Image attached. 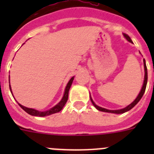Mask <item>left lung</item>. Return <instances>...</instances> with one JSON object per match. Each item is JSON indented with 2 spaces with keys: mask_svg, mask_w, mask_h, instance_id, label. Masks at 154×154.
<instances>
[{
  "mask_svg": "<svg viewBox=\"0 0 154 154\" xmlns=\"http://www.w3.org/2000/svg\"><path fill=\"white\" fill-rule=\"evenodd\" d=\"M123 35H124V37L126 38V39H127V41H129L130 42H131V43H133V42H132V40L130 39V38L129 37V35H126V34H123ZM143 64H144V69H145V76H144V82H143V87H142V89H141L140 92L139 93L138 96L137 97V99L134 100V101L133 102V103H131L130 105H129L128 106H126V108L124 109H119V110H109V109H104V108H102V107H99L98 106H96V104H95V103H94L93 101H92V98H91V102H92V103L93 104V106L95 107H96V109H97L98 110H99V111H102V112H112V113H117V114H119V113H124V112H127V111H129V110L131 109L132 108H133V107L135 106L138 103V102L140 101L141 99V98L143 97V96L144 92H145V90H146V83H147V69H146V62H145V60L143 59Z\"/></svg>",
  "mask_w": 154,
  "mask_h": 154,
  "instance_id": "obj_1",
  "label": "left lung"
}]
</instances>
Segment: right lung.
Here are the masks:
<instances>
[{"mask_svg": "<svg viewBox=\"0 0 154 154\" xmlns=\"http://www.w3.org/2000/svg\"><path fill=\"white\" fill-rule=\"evenodd\" d=\"M73 79H74V77L71 78V79L69 80V82H68L67 85H66V88H65L63 98L62 99L60 103H58V104H57L55 106L53 107V108L50 109L49 110H47V111H45V112H39V111H38V110L36 109H34L27 108V107L24 106L19 104V103L18 105L24 110V111H25V112H28V114H30V115L31 116H45L51 115V114H54V113H56V112H60L68 100V98H69V89H70L71 85H72V83ZM9 87H10V90L11 92V89L10 85H9Z\"/></svg>", "mask_w": 154, "mask_h": 154, "instance_id": "obj_1", "label": "right lung"}]
</instances>
